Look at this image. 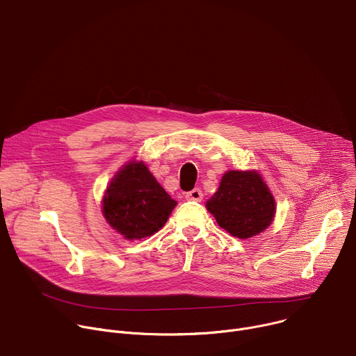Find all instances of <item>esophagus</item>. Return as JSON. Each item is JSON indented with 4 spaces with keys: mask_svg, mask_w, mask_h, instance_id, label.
I'll return each mask as SVG.
<instances>
[{
    "mask_svg": "<svg viewBox=\"0 0 356 356\" xmlns=\"http://www.w3.org/2000/svg\"><path fill=\"white\" fill-rule=\"evenodd\" d=\"M186 200L188 202H202L203 200V193L200 188H193L188 193H186Z\"/></svg>",
    "mask_w": 356,
    "mask_h": 356,
    "instance_id": "obj_1",
    "label": "esophagus"
}]
</instances>
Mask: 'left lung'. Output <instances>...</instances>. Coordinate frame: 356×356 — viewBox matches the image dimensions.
<instances>
[{"label":"left lung","mask_w":356,"mask_h":356,"mask_svg":"<svg viewBox=\"0 0 356 356\" xmlns=\"http://www.w3.org/2000/svg\"><path fill=\"white\" fill-rule=\"evenodd\" d=\"M206 209L232 236L245 240L263 233L275 217V200L257 170H229Z\"/></svg>","instance_id":"left-lung-1"}]
</instances>
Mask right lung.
I'll list each match as a JSON object with an SVG mask.
<instances>
[{"label":"right lung","instance_id":"obj_1","mask_svg":"<svg viewBox=\"0 0 356 356\" xmlns=\"http://www.w3.org/2000/svg\"><path fill=\"white\" fill-rule=\"evenodd\" d=\"M176 206L143 161L131 160L106 187L102 214L123 238L140 240L163 227Z\"/></svg>","mask_w":356,"mask_h":356}]
</instances>
